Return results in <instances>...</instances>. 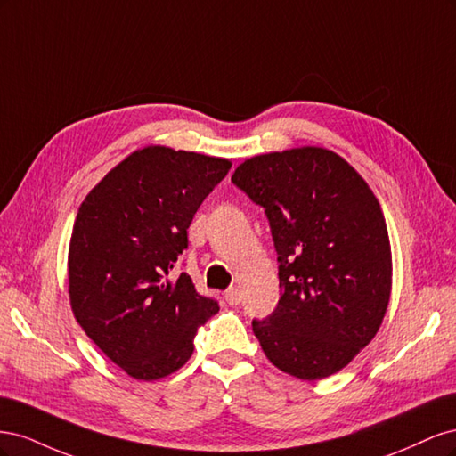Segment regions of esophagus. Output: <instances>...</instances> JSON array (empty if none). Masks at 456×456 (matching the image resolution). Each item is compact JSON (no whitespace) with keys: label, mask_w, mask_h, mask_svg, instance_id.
<instances>
[{"label":"esophagus","mask_w":456,"mask_h":456,"mask_svg":"<svg viewBox=\"0 0 456 456\" xmlns=\"http://www.w3.org/2000/svg\"><path fill=\"white\" fill-rule=\"evenodd\" d=\"M224 298H226L228 305L236 306V305H240V302H241V291H240L238 287H230L228 291L224 293Z\"/></svg>","instance_id":"esophagus-1"}]
</instances>
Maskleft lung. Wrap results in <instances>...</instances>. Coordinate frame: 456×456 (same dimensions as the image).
<instances>
[{"label":"left lung","mask_w":456,"mask_h":456,"mask_svg":"<svg viewBox=\"0 0 456 456\" xmlns=\"http://www.w3.org/2000/svg\"><path fill=\"white\" fill-rule=\"evenodd\" d=\"M232 183L265 207L281 297L253 322L268 360L302 380L346 367L375 338L392 293L380 203L335 151L302 146L245 159Z\"/></svg>","instance_id":"8db88e82"}]
</instances>
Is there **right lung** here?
<instances>
[{
	"label": "right lung",
	"mask_w": 456,
	"mask_h": 456,
	"mask_svg": "<svg viewBox=\"0 0 456 456\" xmlns=\"http://www.w3.org/2000/svg\"><path fill=\"white\" fill-rule=\"evenodd\" d=\"M232 163L167 146L133 151L96 184L74 223L68 293L77 323L136 380H158L194 352L218 312L188 273L173 278L188 228Z\"/></svg>",
	"instance_id": "right-lung-1"
}]
</instances>
